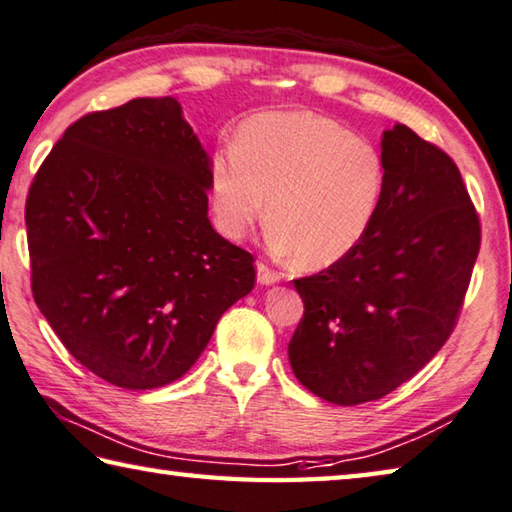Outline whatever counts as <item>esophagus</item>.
I'll use <instances>...</instances> for the list:
<instances>
[{"label":"esophagus","instance_id":"esophagus-1","mask_svg":"<svg viewBox=\"0 0 512 512\" xmlns=\"http://www.w3.org/2000/svg\"><path fill=\"white\" fill-rule=\"evenodd\" d=\"M256 279L261 285H274V283L281 281V274L270 270V267L263 265V263H258L256 265Z\"/></svg>","mask_w":512,"mask_h":512}]
</instances>
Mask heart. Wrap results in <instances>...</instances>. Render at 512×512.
Here are the masks:
<instances>
[{
    "label": "heart",
    "mask_w": 512,
    "mask_h": 512,
    "mask_svg": "<svg viewBox=\"0 0 512 512\" xmlns=\"http://www.w3.org/2000/svg\"><path fill=\"white\" fill-rule=\"evenodd\" d=\"M387 166L371 141L312 112H265L213 152L215 227L240 240L267 211V240L281 256L324 270L351 256L378 218Z\"/></svg>",
    "instance_id": "obj_1"
}]
</instances>
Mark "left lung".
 I'll return each mask as SVG.
<instances>
[{"label":"left lung","instance_id":"obj_1","mask_svg":"<svg viewBox=\"0 0 512 512\" xmlns=\"http://www.w3.org/2000/svg\"><path fill=\"white\" fill-rule=\"evenodd\" d=\"M382 159L369 236L294 281L306 312L288 346L292 371L344 407L387 396L441 351L479 256V218L454 161L402 123L382 132Z\"/></svg>","mask_w":512,"mask_h":512}]
</instances>
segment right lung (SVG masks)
Segmentation results:
<instances>
[{
    "label": "right lung",
    "mask_w": 512,
    "mask_h": 512,
    "mask_svg": "<svg viewBox=\"0 0 512 512\" xmlns=\"http://www.w3.org/2000/svg\"><path fill=\"white\" fill-rule=\"evenodd\" d=\"M209 152L177 98L69 125L26 197L33 299L105 382H175L254 288V256L209 222Z\"/></svg>",
    "instance_id": "add662e5"
}]
</instances>
